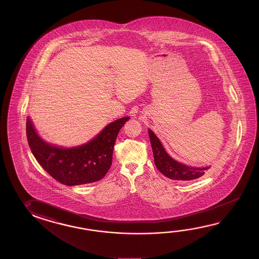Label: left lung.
I'll return each mask as SVG.
<instances>
[{
	"label": "left lung",
	"mask_w": 259,
	"mask_h": 259,
	"mask_svg": "<svg viewBox=\"0 0 259 259\" xmlns=\"http://www.w3.org/2000/svg\"><path fill=\"white\" fill-rule=\"evenodd\" d=\"M153 151L154 161L158 170L169 179L190 181L205 175L208 168H194L180 163L170 158L165 151L158 138L151 130H148Z\"/></svg>",
	"instance_id": "1"
}]
</instances>
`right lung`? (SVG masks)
<instances>
[{
  "label": "right lung",
  "instance_id": "1",
  "mask_svg": "<svg viewBox=\"0 0 259 259\" xmlns=\"http://www.w3.org/2000/svg\"><path fill=\"white\" fill-rule=\"evenodd\" d=\"M128 120L123 117L111 122L83 146L61 148L44 142L27 118V142L37 162L53 179L69 186L90 184L102 179L111 168L118 133Z\"/></svg>",
  "mask_w": 259,
  "mask_h": 259
}]
</instances>
